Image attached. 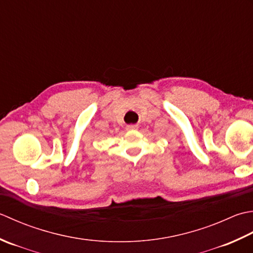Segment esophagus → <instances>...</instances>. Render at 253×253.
Segmentation results:
<instances>
[{"label":"esophagus","mask_w":253,"mask_h":253,"mask_svg":"<svg viewBox=\"0 0 253 253\" xmlns=\"http://www.w3.org/2000/svg\"><path fill=\"white\" fill-rule=\"evenodd\" d=\"M136 128H137V126H136V125H128V126H126V130H127V131L136 130Z\"/></svg>","instance_id":"34e87169"}]
</instances>
